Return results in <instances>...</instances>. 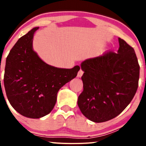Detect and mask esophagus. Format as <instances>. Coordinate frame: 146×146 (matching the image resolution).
Masks as SVG:
<instances>
[{
	"label": "esophagus",
	"mask_w": 146,
	"mask_h": 146,
	"mask_svg": "<svg viewBox=\"0 0 146 146\" xmlns=\"http://www.w3.org/2000/svg\"><path fill=\"white\" fill-rule=\"evenodd\" d=\"M83 73H84V71H82V70L80 69L78 73V78H81V77L83 75Z\"/></svg>",
	"instance_id": "esophagus-1"
}]
</instances>
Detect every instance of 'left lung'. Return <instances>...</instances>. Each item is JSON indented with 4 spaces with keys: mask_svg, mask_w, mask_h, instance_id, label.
Here are the masks:
<instances>
[{
    "mask_svg": "<svg viewBox=\"0 0 146 146\" xmlns=\"http://www.w3.org/2000/svg\"><path fill=\"white\" fill-rule=\"evenodd\" d=\"M117 53L108 52L81 64L84 90L78 97L82 113L93 122L115 118L136 93L139 65L134 48L119 38Z\"/></svg>",
    "mask_w": 146,
    "mask_h": 146,
    "instance_id": "8db88e82",
    "label": "left lung"
}]
</instances>
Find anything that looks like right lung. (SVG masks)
<instances>
[{
  "mask_svg": "<svg viewBox=\"0 0 146 146\" xmlns=\"http://www.w3.org/2000/svg\"><path fill=\"white\" fill-rule=\"evenodd\" d=\"M34 27L22 36L6 59L4 86L10 104L18 113L38 119L51 113L57 94L77 76L79 66L58 68L45 63L33 49Z\"/></svg>",
  "mask_w": 146,
  "mask_h": 146,
  "instance_id": "add662e5",
  "label": "right lung"
}]
</instances>
